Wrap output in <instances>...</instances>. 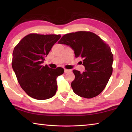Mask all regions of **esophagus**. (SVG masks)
<instances>
[{"mask_svg": "<svg viewBox=\"0 0 132 132\" xmlns=\"http://www.w3.org/2000/svg\"><path fill=\"white\" fill-rule=\"evenodd\" d=\"M70 71H71L70 70H68V69H64V73H68V72H70Z\"/></svg>", "mask_w": 132, "mask_h": 132, "instance_id": "34e87169", "label": "esophagus"}]
</instances>
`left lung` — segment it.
Returning <instances> with one entry per match:
<instances>
[{"label": "left lung", "instance_id": "8db88e82", "mask_svg": "<svg viewBox=\"0 0 132 132\" xmlns=\"http://www.w3.org/2000/svg\"><path fill=\"white\" fill-rule=\"evenodd\" d=\"M58 44L70 46L76 57L83 59L84 72L73 70L75 79L71 86L74 93L86 98L99 95L112 73L113 57L109 46L97 35L87 31L65 34Z\"/></svg>", "mask_w": 132, "mask_h": 132}]
</instances>
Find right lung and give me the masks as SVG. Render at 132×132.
Here are the masks:
<instances>
[{
  "instance_id": "right-lung-1",
  "label": "right lung",
  "mask_w": 132,
  "mask_h": 132,
  "mask_svg": "<svg viewBox=\"0 0 132 132\" xmlns=\"http://www.w3.org/2000/svg\"><path fill=\"white\" fill-rule=\"evenodd\" d=\"M61 35L30 34L24 37L13 52L12 68L22 89L30 97L44 100L52 98L57 90V77L62 68L44 66L45 58Z\"/></svg>"
}]
</instances>
